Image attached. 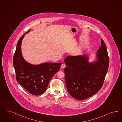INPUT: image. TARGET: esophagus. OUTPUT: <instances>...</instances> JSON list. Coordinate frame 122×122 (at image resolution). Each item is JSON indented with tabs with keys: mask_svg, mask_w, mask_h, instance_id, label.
Segmentation results:
<instances>
[{
	"mask_svg": "<svg viewBox=\"0 0 122 122\" xmlns=\"http://www.w3.org/2000/svg\"><path fill=\"white\" fill-rule=\"evenodd\" d=\"M65 67H66V65H65L64 63H63V64L61 65V67L62 68H64Z\"/></svg>",
	"mask_w": 122,
	"mask_h": 122,
	"instance_id": "1",
	"label": "esophagus"
}]
</instances>
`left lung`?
<instances>
[{"label": "left lung", "mask_w": 122, "mask_h": 122, "mask_svg": "<svg viewBox=\"0 0 122 122\" xmlns=\"http://www.w3.org/2000/svg\"><path fill=\"white\" fill-rule=\"evenodd\" d=\"M96 55L89 62L87 55L67 56L64 59L65 79L67 91L71 97L83 100L92 96L101 88L108 71L109 58L104 41Z\"/></svg>", "instance_id": "obj_1"}]
</instances>
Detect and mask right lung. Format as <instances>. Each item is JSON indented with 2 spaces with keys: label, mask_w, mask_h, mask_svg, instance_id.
<instances>
[{
  "label": "right lung",
  "mask_w": 122,
  "mask_h": 122,
  "mask_svg": "<svg viewBox=\"0 0 122 122\" xmlns=\"http://www.w3.org/2000/svg\"><path fill=\"white\" fill-rule=\"evenodd\" d=\"M30 30L23 35L17 42L13 64L17 81L28 92L38 96L46 92L50 80L59 71L62 63L46 62L33 65L25 61L22 55L21 43L25 34Z\"/></svg>",
  "instance_id": "add662e5"
}]
</instances>
